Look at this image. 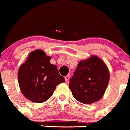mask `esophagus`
<instances>
[{
	"label": "esophagus",
	"instance_id": "esophagus-1",
	"mask_svg": "<svg viewBox=\"0 0 130 130\" xmlns=\"http://www.w3.org/2000/svg\"><path fill=\"white\" fill-rule=\"evenodd\" d=\"M69 79H70V76H65V82H67L68 81H69Z\"/></svg>",
	"mask_w": 130,
	"mask_h": 130
}]
</instances>
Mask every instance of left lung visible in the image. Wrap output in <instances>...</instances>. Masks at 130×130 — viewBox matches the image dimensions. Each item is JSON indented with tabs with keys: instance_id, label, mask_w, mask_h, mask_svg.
Listing matches in <instances>:
<instances>
[{
	"instance_id": "1",
	"label": "left lung",
	"mask_w": 130,
	"mask_h": 130,
	"mask_svg": "<svg viewBox=\"0 0 130 130\" xmlns=\"http://www.w3.org/2000/svg\"><path fill=\"white\" fill-rule=\"evenodd\" d=\"M74 74L69 88L76 100L88 105L101 99L108 85L110 72L100 58L92 55L80 61Z\"/></svg>"
}]
</instances>
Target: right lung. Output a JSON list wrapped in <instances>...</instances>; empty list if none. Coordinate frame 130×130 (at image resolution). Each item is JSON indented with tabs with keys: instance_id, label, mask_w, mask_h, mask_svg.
Listing matches in <instances>:
<instances>
[{
	"instance_id": "obj_1",
	"label": "right lung",
	"mask_w": 130,
	"mask_h": 130,
	"mask_svg": "<svg viewBox=\"0 0 130 130\" xmlns=\"http://www.w3.org/2000/svg\"><path fill=\"white\" fill-rule=\"evenodd\" d=\"M51 57L40 49L32 51L18 72L21 92L33 103H42L53 95L58 85L65 82L57 66L50 63Z\"/></svg>"
}]
</instances>
